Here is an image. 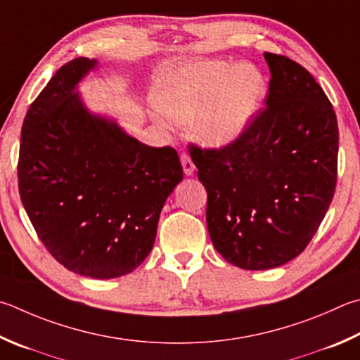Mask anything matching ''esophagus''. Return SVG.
<instances>
[{
  "label": "esophagus",
  "mask_w": 360,
  "mask_h": 360,
  "mask_svg": "<svg viewBox=\"0 0 360 360\" xmlns=\"http://www.w3.org/2000/svg\"><path fill=\"white\" fill-rule=\"evenodd\" d=\"M181 163H182V168H184V173H186L187 176L193 174L195 165H193V162H192V159H191V155L186 154V153H182V154H181Z\"/></svg>",
  "instance_id": "esophagus-1"
}]
</instances>
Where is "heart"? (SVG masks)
<instances>
[{"label":"heart","mask_w":360,"mask_h":360,"mask_svg":"<svg viewBox=\"0 0 360 360\" xmlns=\"http://www.w3.org/2000/svg\"><path fill=\"white\" fill-rule=\"evenodd\" d=\"M264 94V77L257 68L211 60L176 70L162 89L159 107L174 122L191 121L202 145L220 146L243 134Z\"/></svg>","instance_id":"heart-1"}]
</instances>
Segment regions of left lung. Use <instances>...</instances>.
Here are the masks:
<instances>
[{
	"instance_id": "left-lung-1",
	"label": "left lung",
	"mask_w": 360,
	"mask_h": 360,
	"mask_svg": "<svg viewBox=\"0 0 360 360\" xmlns=\"http://www.w3.org/2000/svg\"><path fill=\"white\" fill-rule=\"evenodd\" d=\"M266 107L220 148L191 145L207 192L206 224L228 263L248 271L282 266L305 250L337 186L338 126L315 78L266 51Z\"/></svg>"
}]
</instances>
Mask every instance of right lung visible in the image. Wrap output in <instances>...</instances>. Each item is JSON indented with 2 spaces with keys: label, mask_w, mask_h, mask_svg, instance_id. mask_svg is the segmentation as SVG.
I'll return each instance as SVG.
<instances>
[{
  "label": "right lung",
  "mask_w": 360,
  "mask_h": 360,
  "mask_svg": "<svg viewBox=\"0 0 360 360\" xmlns=\"http://www.w3.org/2000/svg\"><path fill=\"white\" fill-rule=\"evenodd\" d=\"M94 66L83 56L66 63L30 105L18 192L58 263L84 277L115 278L153 250L182 167L174 148L143 145L83 107L74 88Z\"/></svg>",
  "instance_id": "1"
}]
</instances>
